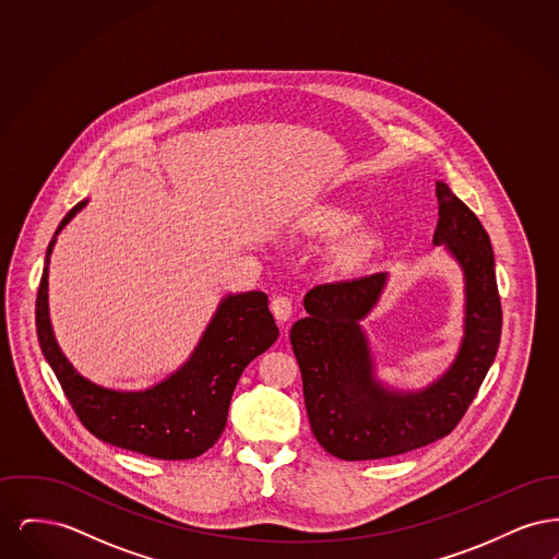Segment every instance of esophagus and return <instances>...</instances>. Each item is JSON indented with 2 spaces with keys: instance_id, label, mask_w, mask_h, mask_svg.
Here are the masks:
<instances>
[{
  "instance_id": "obj_1",
  "label": "esophagus",
  "mask_w": 559,
  "mask_h": 559,
  "mask_svg": "<svg viewBox=\"0 0 559 559\" xmlns=\"http://www.w3.org/2000/svg\"><path fill=\"white\" fill-rule=\"evenodd\" d=\"M270 308H272L274 319L278 320L281 324H285L287 320L292 319L293 304L289 297H285V295H276V297L272 299Z\"/></svg>"
}]
</instances>
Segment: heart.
Returning a JSON list of instances; mask_svg holds the SVG:
<instances>
[{
    "mask_svg": "<svg viewBox=\"0 0 559 559\" xmlns=\"http://www.w3.org/2000/svg\"><path fill=\"white\" fill-rule=\"evenodd\" d=\"M354 215L342 207H324L314 215V226L324 233H342L352 224Z\"/></svg>",
    "mask_w": 559,
    "mask_h": 559,
    "instance_id": "1",
    "label": "heart"
}]
</instances>
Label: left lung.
Returning <instances> with one entry per match:
<instances>
[{
    "instance_id": "left-lung-1",
    "label": "left lung",
    "mask_w": 559,
    "mask_h": 559,
    "mask_svg": "<svg viewBox=\"0 0 559 559\" xmlns=\"http://www.w3.org/2000/svg\"><path fill=\"white\" fill-rule=\"evenodd\" d=\"M436 197L433 245H447L465 278L463 340L449 371L417 392L385 388L374 377L360 320L385 289V272L310 289L304 297L308 317L292 326L312 433L337 459L394 456L449 436L497 356L503 312L490 237L444 182H436Z\"/></svg>"
}]
</instances>
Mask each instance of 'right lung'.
I'll return each mask as SVG.
<instances>
[{"label":"right lung","instance_id":"right-lung-1","mask_svg":"<svg viewBox=\"0 0 559 559\" xmlns=\"http://www.w3.org/2000/svg\"><path fill=\"white\" fill-rule=\"evenodd\" d=\"M85 203L81 201L62 217L46 251L35 301L41 352L81 424L98 440L153 459H194L210 451L222 436L245 367L278 337V326L267 310V295L247 292L224 297L187 362L157 385L140 392L96 385L75 371L58 347L48 310V264L53 242Z\"/></svg>","mask_w":559,"mask_h":559}]
</instances>
